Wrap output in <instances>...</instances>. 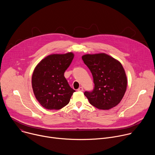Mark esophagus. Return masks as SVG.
Instances as JSON below:
<instances>
[{
  "instance_id": "obj_1",
  "label": "esophagus",
  "mask_w": 155,
  "mask_h": 155,
  "mask_svg": "<svg viewBox=\"0 0 155 155\" xmlns=\"http://www.w3.org/2000/svg\"><path fill=\"white\" fill-rule=\"evenodd\" d=\"M77 91H83V87H81V86L79 87V88L77 90Z\"/></svg>"
}]
</instances>
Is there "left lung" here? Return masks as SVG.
<instances>
[{"label": "left lung", "instance_id": "8db88e82", "mask_svg": "<svg viewBox=\"0 0 155 155\" xmlns=\"http://www.w3.org/2000/svg\"><path fill=\"white\" fill-rule=\"evenodd\" d=\"M82 59L90 70L94 83L93 91L84 93L90 103L102 110L118 105L127 87V78L121 64L104 53L85 54Z\"/></svg>", "mask_w": 155, "mask_h": 155}]
</instances>
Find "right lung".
<instances>
[{"mask_svg":"<svg viewBox=\"0 0 155 155\" xmlns=\"http://www.w3.org/2000/svg\"><path fill=\"white\" fill-rule=\"evenodd\" d=\"M74 55L51 54L36 66L32 77V86L37 101L48 110H59L68 105L75 91L69 86L64 72Z\"/></svg>","mask_w":155,"mask_h":155,"instance_id":"obj_1","label":"right lung"}]
</instances>
